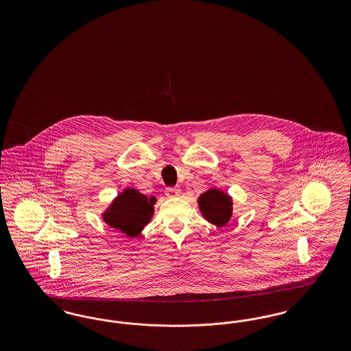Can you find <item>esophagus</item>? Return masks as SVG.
<instances>
[{
    "label": "esophagus",
    "instance_id": "obj_1",
    "mask_svg": "<svg viewBox=\"0 0 351 351\" xmlns=\"http://www.w3.org/2000/svg\"><path fill=\"white\" fill-rule=\"evenodd\" d=\"M182 193V191L179 188H167L166 189V196L167 197H176Z\"/></svg>",
    "mask_w": 351,
    "mask_h": 351
}]
</instances>
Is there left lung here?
<instances>
[{"label":"left lung","mask_w":351,"mask_h":351,"mask_svg":"<svg viewBox=\"0 0 351 351\" xmlns=\"http://www.w3.org/2000/svg\"><path fill=\"white\" fill-rule=\"evenodd\" d=\"M201 215L216 226L226 225L233 213L232 197L218 188H210L199 197Z\"/></svg>","instance_id":"left-lung-1"}]
</instances>
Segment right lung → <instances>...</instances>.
Masks as SVG:
<instances>
[{
  "instance_id": "obj_1",
  "label": "right lung",
  "mask_w": 351,
  "mask_h": 351,
  "mask_svg": "<svg viewBox=\"0 0 351 351\" xmlns=\"http://www.w3.org/2000/svg\"><path fill=\"white\" fill-rule=\"evenodd\" d=\"M156 197H147L134 188L121 192L102 213L104 221L129 237H136L150 222Z\"/></svg>"
}]
</instances>
